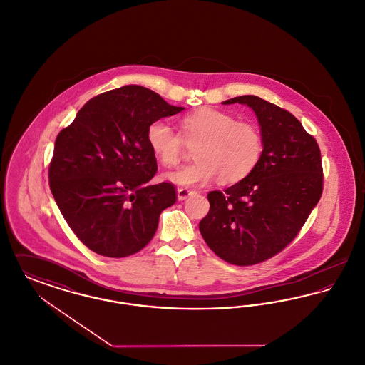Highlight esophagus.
Returning <instances> with one entry per match:
<instances>
[{"label":"esophagus","instance_id":"1","mask_svg":"<svg viewBox=\"0 0 365 365\" xmlns=\"http://www.w3.org/2000/svg\"><path fill=\"white\" fill-rule=\"evenodd\" d=\"M197 191L191 190V189H187V187H180L179 190H178V200L179 201H183V200H186L187 197H190L192 194H195Z\"/></svg>","mask_w":365,"mask_h":365}]
</instances>
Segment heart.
I'll use <instances>...</instances> for the list:
<instances>
[{
  "instance_id": "1",
  "label": "heart",
  "mask_w": 365,
  "mask_h": 365,
  "mask_svg": "<svg viewBox=\"0 0 365 365\" xmlns=\"http://www.w3.org/2000/svg\"><path fill=\"white\" fill-rule=\"evenodd\" d=\"M180 134L164 120L150 123L148 145L157 161L175 167L185 155L186 143L195 146L194 163L164 175L183 186H201L219 178L223 185H234L250 174L262 153V137L256 124L237 120L232 115L201 108L180 119Z\"/></svg>"
}]
</instances>
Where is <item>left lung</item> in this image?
Wrapping results in <instances>:
<instances>
[{"mask_svg":"<svg viewBox=\"0 0 365 365\" xmlns=\"http://www.w3.org/2000/svg\"><path fill=\"white\" fill-rule=\"evenodd\" d=\"M235 103L256 113L262 153L241 182L209 192L200 231L220 259L245 267L271 259L294 240L322 197L323 167L316 139L290 112L257 96L222 104Z\"/></svg>","mask_w":365,"mask_h":365,"instance_id":"8db88e82","label":"left lung"}]
</instances>
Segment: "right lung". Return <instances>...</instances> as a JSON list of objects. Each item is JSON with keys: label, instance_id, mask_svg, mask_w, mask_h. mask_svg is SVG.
Wrapping results in <instances>:
<instances>
[{"label": "right lung", "instance_id": "right-lung-1", "mask_svg": "<svg viewBox=\"0 0 365 365\" xmlns=\"http://www.w3.org/2000/svg\"><path fill=\"white\" fill-rule=\"evenodd\" d=\"M146 87L130 85L88 100L54 142L49 185L75 235L105 257H127L153 238L160 213L176 201L157 171L146 131L182 112Z\"/></svg>", "mask_w": 365, "mask_h": 365}]
</instances>
